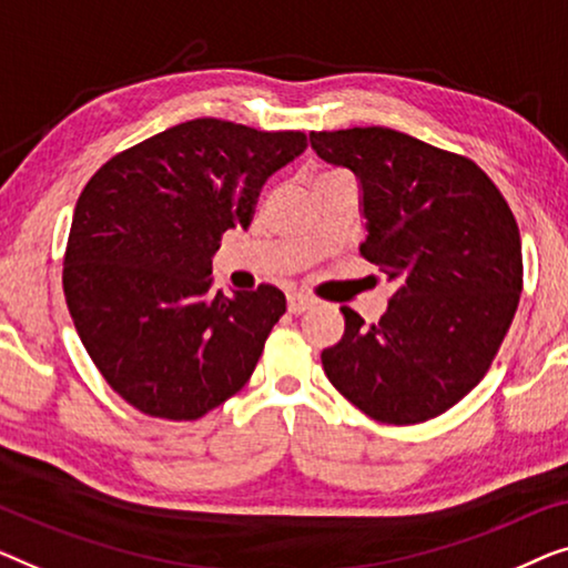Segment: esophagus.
<instances>
[{
  "label": "esophagus",
  "instance_id": "obj_1",
  "mask_svg": "<svg viewBox=\"0 0 568 568\" xmlns=\"http://www.w3.org/2000/svg\"><path fill=\"white\" fill-rule=\"evenodd\" d=\"M311 306H314V298H308V295L303 293L287 295V311H291V314H303V311H308Z\"/></svg>",
  "mask_w": 568,
  "mask_h": 568
}]
</instances>
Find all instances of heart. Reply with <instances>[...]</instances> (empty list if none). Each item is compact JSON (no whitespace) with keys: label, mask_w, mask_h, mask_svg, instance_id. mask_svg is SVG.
<instances>
[{"label":"heart","mask_w":568,"mask_h":568,"mask_svg":"<svg viewBox=\"0 0 568 568\" xmlns=\"http://www.w3.org/2000/svg\"><path fill=\"white\" fill-rule=\"evenodd\" d=\"M334 172H337V170H332V172H322V174H334Z\"/></svg>","instance_id":"obj_1"}]
</instances>
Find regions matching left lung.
Returning <instances> with one entry per match:
<instances>
[{
    "instance_id": "obj_1",
    "label": "left lung",
    "mask_w": 568,
    "mask_h": 568,
    "mask_svg": "<svg viewBox=\"0 0 568 568\" xmlns=\"http://www.w3.org/2000/svg\"><path fill=\"white\" fill-rule=\"evenodd\" d=\"M311 146L361 178V254L398 281L378 322L339 308L345 334L322 353L326 378L383 425L440 417L484 378L515 318V215L476 162L394 128L311 131Z\"/></svg>"
}]
</instances>
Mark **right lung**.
<instances>
[{
    "instance_id": "add662e5",
    "label": "right lung",
    "mask_w": 568,
    "mask_h": 568,
    "mask_svg": "<svg viewBox=\"0 0 568 568\" xmlns=\"http://www.w3.org/2000/svg\"><path fill=\"white\" fill-rule=\"evenodd\" d=\"M306 146L303 131L197 118L121 151L84 185L63 295L92 363L133 409L201 419L252 378L285 295L262 283L226 298L211 257Z\"/></svg>"
}]
</instances>
